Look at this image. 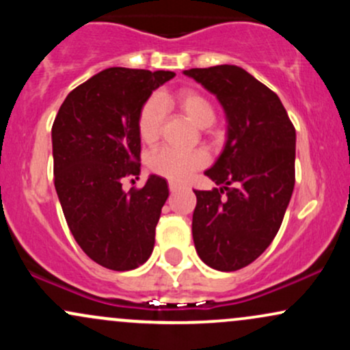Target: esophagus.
Instances as JSON below:
<instances>
[{"label": "esophagus", "mask_w": 350, "mask_h": 350, "mask_svg": "<svg viewBox=\"0 0 350 350\" xmlns=\"http://www.w3.org/2000/svg\"><path fill=\"white\" fill-rule=\"evenodd\" d=\"M180 187H184L183 184H179V183H170V191H171V192H176V191H179Z\"/></svg>", "instance_id": "34e87169"}]
</instances>
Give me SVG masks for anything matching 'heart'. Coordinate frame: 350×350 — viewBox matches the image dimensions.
I'll return each mask as SVG.
<instances>
[{"mask_svg": "<svg viewBox=\"0 0 350 350\" xmlns=\"http://www.w3.org/2000/svg\"><path fill=\"white\" fill-rule=\"evenodd\" d=\"M172 102L178 103L180 110L186 113L196 126L207 128L214 123V107L206 97L194 90H183L172 100L170 95L151 97L142 107L138 115V133L144 143H154L161 135V126L166 107ZM207 163V156L199 150H178L172 146H164L161 150L152 152L150 158V167L156 174L172 180H184L194 171L200 170Z\"/></svg>", "mask_w": 350, "mask_h": 350, "instance_id": "heart-1", "label": "heart"}]
</instances>
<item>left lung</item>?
I'll return each instance as SVG.
<instances>
[{
    "label": "left lung",
    "instance_id": "1",
    "mask_svg": "<svg viewBox=\"0 0 350 350\" xmlns=\"http://www.w3.org/2000/svg\"><path fill=\"white\" fill-rule=\"evenodd\" d=\"M183 74L215 95L227 122L224 150L204 172L220 187L194 191L196 252L214 270L237 271L278 234L295 189L296 131L278 95L242 67Z\"/></svg>",
    "mask_w": 350,
    "mask_h": 350
}]
</instances>
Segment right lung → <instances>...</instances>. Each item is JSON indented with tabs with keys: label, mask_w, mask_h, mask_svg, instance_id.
I'll return each mask as SVG.
<instances>
[{
	"label": "right lung",
	"mask_w": 350,
	"mask_h": 350,
	"mask_svg": "<svg viewBox=\"0 0 350 350\" xmlns=\"http://www.w3.org/2000/svg\"><path fill=\"white\" fill-rule=\"evenodd\" d=\"M170 70L110 67L70 92L52 124L54 186L67 226L83 252L108 270H135L151 256L154 230L170 196L166 179L150 174L142 189L139 110L174 77Z\"/></svg>",
	"instance_id": "add662e5"
}]
</instances>
